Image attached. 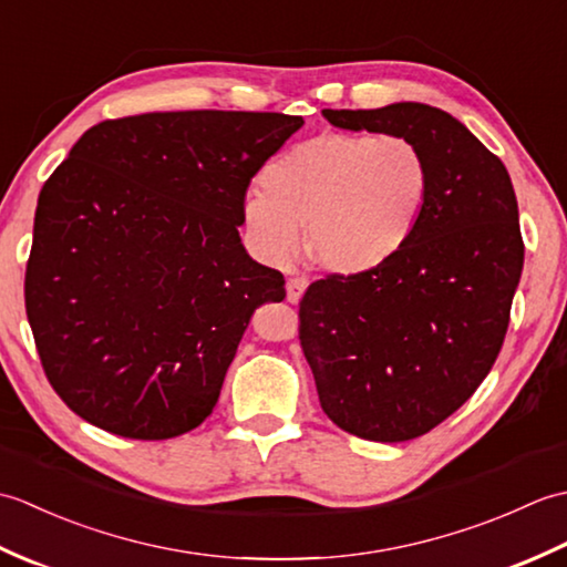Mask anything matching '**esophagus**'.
<instances>
[{
    "label": "esophagus",
    "mask_w": 567,
    "mask_h": 567,
    "mask_svg": "<svg viewBox=\"0 0 567 567\" xmlns=\"http://www.w3.org/2000/svg\"><path fill=\"white\" fill-rule=\"evenodd\" d=\"M307 277H292V280H287V299H290L292 305H297L299 299H302V295L307 292Z\"/></svg>",
    "instance_id": "1"
}]
</instances>
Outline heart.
Instances as JSON below:
<instances>
[{"mask_svg": "<svg viewBox=\"0 0 567 567\" xmlns=\"http://www.w3.org/2000/svg\"><path fill=\"white\" fill-rule=\"evenodd\" d=\"M244 199L252 246L287 262L302 246L321 270L341 277L388 265L412 238L429 199V165L412 141L392 134L323 131L295 143Z\"/></svg>", "mask_w": 567, "mask_h": 567, "instance_id": "obj_1", "label": "heart"}]
</instances>
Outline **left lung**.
I'll return each mask as SVG.
<instances>
[{
	"instance_id": "1",
	"label": "left lung",
	"mask_w": 567,
	"mask_h": 567,
	"mask_svg": "<svg viewBox=\"0 0 567 567\" xmlns=\"http://www.w3.org/2000/svg\"><path fill=\"white\" fill-rule=\"evenodd\" d=\"M336 128L404 136L424 153L429 199L382 268L309 285L299 341L321 409L358 439L439 426L495 365L524 268L507 167L449 112L419 102L323 110Z\"/></svg>"
}]
</instances>
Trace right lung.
<instances>
[{"label":"right lung","instance_id":"obj_1","mask_svg":"<svg viewBox=\"0 0 567 567\" xmlns=\"http://www.w3.org/2000/svg\"><path fill=\"white\" fill-rule=\"evenodd\" d=\"M302 116L155 112L84 131L39 195L27 317L45 378L116 436L163 441L219 400L252 311L285 277L238 226Z\"/></svg>","mask_w":567,"mask_h":567}]
</instances>
